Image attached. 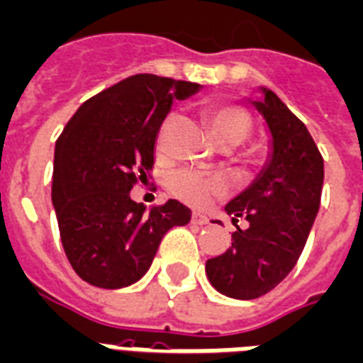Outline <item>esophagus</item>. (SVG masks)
<instances>
[{
	"label": "esophagus",
	"instance_id": "1",
	"mask_svg": "<svg viewBox=\"0 0 363 363\" xmlns=\"http://www.w3.org/2000/svg\"><path fill=\"white\" fill-rule=\"evenodd\" d=\"M191 222L199 223V225H204V223H208V218L204 216V214H201V212H193Z\"/></svg>",
	"mask_w": 363,
	"mask_h": 363
}]
</instances>
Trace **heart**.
Segmentation results:
<instances>
[{
    "label": "heart",
    "mask_w": 363,
    "mask_h": 363,
    "mask_svg": "<svg viewBox=\"0 0 363 363\" xmlns=\"http://www.w3.org/2000/svg\"><path fill=\"white\" fill-rule=\"evenodd\" d=\"M204 118L211 126L214 140L223 147H235L249 138L252 130L249 113L233 103H214L204 108ZM168 189L174 197L191 204L204 206L225 191V184L218 176L199 174L193 170L174 172L168 179Z\"/></svg>",
    "instance_id": "heart-1"
}]
</instances>
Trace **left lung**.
Here are the masks:
<instances>
[{
  "label": "left lung",
  "instance_id": "1",
  "mask_svg": "<svg viewBox=\"0 0 363 363\" xmlns=\"http://www.w3.org/2000/svg\"><path fill=\"white\" fill-rule=\"evenodd\" d=\"M255 101L272 133V152L255 184L225 204L237 225L231 247L206 260L212 287L231 298L250 301L266 295L289 275L301 258L320 211L323 159L304 122L272 89Z\"/></svg>",
  "mask_w": 363,
  "mask_h": 363
}]
</instances>
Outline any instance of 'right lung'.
<instances>
[{
    "instance_id": "add662e5",
    "label": "right lung",
    "mask_w": 363,
    "mask_h": 363,
    "mask_svg": "<svg viewBox=\"0 0 363 363\" xmlns=\"http://www.w3.org/2000/svg\"><path fill=\"white\" fill-rule=\"evenodd\" d=\"M199 88L164 76H130L82 103L59 135L51 199L68 262L89 285L120 289L141 279L166 231L191 220L174 199L147 212L130 191L152 170L172 101Z\"/></svg>"
}]
</instances>
